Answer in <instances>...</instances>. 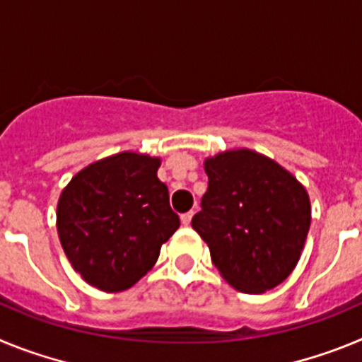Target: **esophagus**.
<instances>
[{
	"label": "esophagus",
	"mask_w": 362,
	"mask_h": 362,
	"mask_svg": "<svg viewBox=\"0 0 362 362\" xmlns=\"http://www.w3.org/2000/svg\"><path fill=\"white\" fill-rule=\"evenodd\" d=\"M192 217H194V210H192V212H187V214H183V216H181V223H183L185 226H188V225H190Z\"/></svg>",
	"instance_id": "34e87169"
}]
</instances>
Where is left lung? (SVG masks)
<instances>
[{"instance_id": "obj_1", "label": "left lung", "mask_w": 362, "mask_h": 362, "mask_svg": "<svg viewBox=\"0 0 362 362\" xmlns=\"http://www.w3.org/2000/svg\"><path fill=\"white\" fill-rule=\"evenodd\" d=\"M209 190L192 217L219 274L233 288L263 293L292 274L310 230L305 187L274 159L226 150L204 161Z\"/></svg>"}]
</instances>
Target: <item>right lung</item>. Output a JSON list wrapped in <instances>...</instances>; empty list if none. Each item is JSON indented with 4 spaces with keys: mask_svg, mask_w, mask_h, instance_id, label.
<instances>
[{
    "mask_svg": "<svg viewBox=\"0 0 362 362\" xmlns=\"http://www.w3.org/2000/svg\"><path fill=\"white\" fill-rule=\"evenodd\" d=\"M159 158L119 152L83 168L57 201V233L70 264L103 292H123L152 270L179 228Z\"/></svg>",
    "mask_w": 362,
    "mask_h": 362,
    "instance_id": "right-lung-1",
    "label": "right lung"
}]
</instances>
